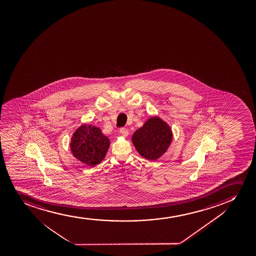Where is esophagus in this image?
<instances>
[{
	"instance_id": "1",
	"label": "esophagus",
	"mask_w": 256,
	"mask_h": 256,
	"mask_svg": "<svg viewBox=\"0 0 256 256\" xmlns=\"http://www.w3.org/2000/svg\"><path fill=\"white\" fill-rule=\"evenodd\" d=\"M120 132L121 134L124 136H127L129 132H128V130L126 128H120Z\"/></svg>"
}]
</instances>
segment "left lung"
I'll use <instances>...</instances> for the list:
<instances>
[{
    "label": "left lung",
    "mask_w": 256,
    "mask_h": 256,
    "mask_svg": "<svg viewBox=\"0 0 256 256\" xmlns=\"http://www.w3.org/2000/svg\"><path fill=\"white\" fill-rule=\"evenodd\" d=\"M172 134L168 124L153 117L136 130L132 136L136 150L144 158L156 160L168 150Z\"/></svg>",
    "instance_id": "left-lung-1"
}]
</instances>
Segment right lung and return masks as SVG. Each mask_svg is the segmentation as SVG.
Here are the masks:
<instances>
[{
  "mask_svg": "<svg viewBox=\"0 0 256 256\" xmlns=\"http://www.w3.org/2000/svg\"><path fill=\"white\" fill-rule=\"evenodd\" d=\"M110 141L100 128L82 124L74 132L70 150L75 158L84 164L94 166L106 156Z\"/></svg>",
  "mask_w": 256,
  "mask_h": 256,
  "instance_id": "right-lung-1",
  "label": "right lung"
}]
</instances>
